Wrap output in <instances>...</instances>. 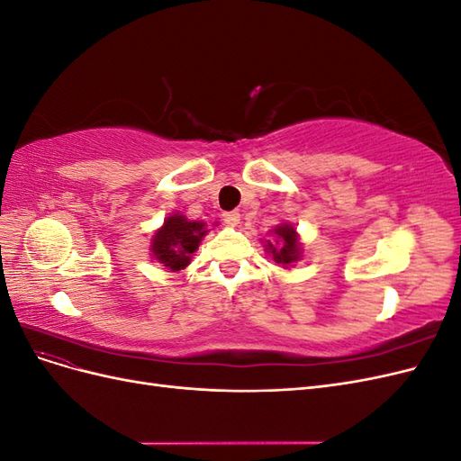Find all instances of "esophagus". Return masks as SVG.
Listing matches in <instances>:
<instances>
[{
    "instance_id": "1",
    "label": "esophagus",
    "mask_w": 461,
    "mask_h": 461,
    "mask_svg": "<svg viewBox=\"0 0 461 461\" xmlns=\"http://www.w3.org/2000/svg\"><path fill=\"white\" fill-rule=\"evenodd\" d=\"M222 221H225L229 227H239V222H240V213H239V212H229V213L222 215Z\"/></svg>"
}]
</instances>
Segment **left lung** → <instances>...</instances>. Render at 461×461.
Returning a JSON list of instances; mask_svg holds the SVG:
<instances>
[{
	"label": "left lung",
	"instance_id": "8db88e82",
	"mask_svg": "<svg viewBox=\"0 0 461 461\" xmlns=\"http://www.w3.org/2000/svg\"><path fill=\"white\" fill-rule=\"evenodd\" d=\"M273 236L271 240H265V252L271 256V259L283 269L294 267L303 256V244L300 242V234L292 222H281L273 230H269Z\"/></svg>",
	"mask_w": 461,
	"mask_h": 461
}]
</instances>
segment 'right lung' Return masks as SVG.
Returning <instances> with one entry per match:
<instances>
[{
  "mask_svg": "<svg viewBox=\"0 0 461 461\" xmlns=\"http://www.w3.org/2000/svg\"><path fill=\"white\" fill-rule=\"evenodd\" d=\"M215 225L217 222H213V227ZM207 232V222L190 221L183 213H171L151 236V259L161 263L167 271H183L190 265L192 254L196 252Z\"/></svg>",
  "mask_w": 461,
  "mask_h": 461,
  "instance_id": "obj_1",
  "label": "right lung"
}]
</instances>
